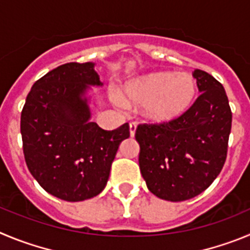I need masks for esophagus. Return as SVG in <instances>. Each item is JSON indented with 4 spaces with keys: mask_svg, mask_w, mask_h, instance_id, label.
<instances>
[{
    "mask_svg": "<svg viewBox=\"0 0 250 250\" xmlns=\"http://www.w3.org/2000/svg\"><path fill=\"white\" fill-rule=\"evenodd\" d=\"M136 129H137V123L130 122V123H129V133H130V137H134V134H136Z\"/></svg>",
    "mask_w": 250,
    "mask_h": 250,
    "instance_id": "obj_1",
    "label": "esophagus"
}]
</instances>
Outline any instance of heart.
<instances>
[{"mask_svg": "<svg viewBox=\"0 0 250 250\" xmlns=\"http://www.w3.org/2000/svg\"><path fill=\"white\" fill-rule=\"evenodd\" d=\"M197 86L188 73L153 72L127 82L120 98L128 107H141L143 116L153 123H168L190 108Z\"/></svg>", "mask_w": 250, "mask_h": 250, "instance_id": "obj_1", "label": "heart"}]
</instances>
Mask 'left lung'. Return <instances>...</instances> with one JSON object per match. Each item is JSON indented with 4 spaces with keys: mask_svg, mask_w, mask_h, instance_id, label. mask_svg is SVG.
<instances>
[{
    "mask_svg": "<svg viewBox=\"0 0 250 250\" xmlns=\"http://www.w3.org/2000/svg\"><path fill=\"white\" fill-rule=\"evenodd\" d=\"M193 77L201 94L168 123L139 125V168L148 189L161 199L182 202L213 183L227 158L231 111L222 83L202 69Z\"/></svg>",
    "mask_w": 250,
    "mask_h": 250,
    "instance_id": "left-lung-1",
    "label": "left lung"
}]
</instances>
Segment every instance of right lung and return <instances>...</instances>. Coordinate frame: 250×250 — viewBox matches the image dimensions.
Listing matches in <instances>:
<instances>
[{
    "mask_svg": "<svg viewBox=\"0 0 250 250\" xmlns=\"http://www.w3.org/2000/svg\"><path fill=\"white\" fill-rule=\"evenodd\" d=\"M102 86L94 63L62 64L36 81L21 113L23 154L33 178L67 202L96 197L104 189L128 123L104 130L91 122L86 92Z\"/></svg>",
    "mask_w": 250,
    "mask_h": 250,
    "instance_id": "obj_1",
    "label": "right lung"
}]
</instances>
